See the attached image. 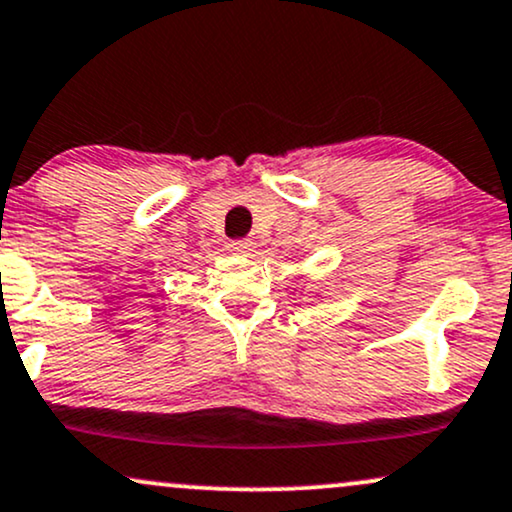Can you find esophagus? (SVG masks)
<instances>
[{
  "label": "esophagus",
  "instance_id": "esophagus-1",
  "mask_svg": "<svg viewBox=\"0 0 512 512\" xmlns=\"http://www.w3.org/2000/svg\"><path fill=\"white\" fill-rule=\"evenodd\" d=\"M227 249H230L232 254L246 256V254H251V251H254V242H251V239H237V242L227 244Z\"/></svg>",
  "mask_w": 512,
  "mask_h": 512
}]
</instances>
